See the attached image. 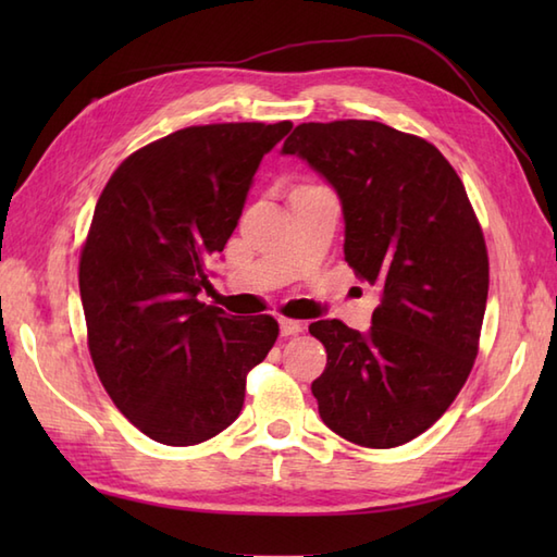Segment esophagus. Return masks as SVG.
I'll return each mask as SVG.
<instances>
[{
	"label": "esophagus",
	"mask_w": 557,
	"mask_h": 557,
	"mask_svg": "<svg viewBox=\"0 0 557 557\" xmlns=\"http://www.w3.org/2000/svg\"><path fill=\"white\" fill-rule=\"evenodd\" d=\"M304 333V325L299 321H287V318H280V335L282 337H294Z\"/></svg>",
	"instance_id": "esophagus-1"
}]
</instances>
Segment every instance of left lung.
I'll list each match as a JSON object with an SVG mask.
<instances>
[{"mask_svg":"<svg viewBox=\"0 0 557 557\" xmlns=\"http://www.w3.org/2000/svg\"><path fill=\"white\" fill-rule=\"evenodd\" d=\"M335 188L345 260L381 289L369 333L318 321L311 393L330 431L397 447L443 417L474 366L488 253L465 184L429 140L381 122L299 124L282 146Z\"/></svg>","mask_w":557,"mask_h":557,"instance_id":"obj_1","label":"left lung"}]
</instances>
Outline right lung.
Here are the masks:
<instances>
[{"mask_svg": "<svg viewBox=\"0 0 557 557\" xmlns=\"http://www.w3.org/2000/svg\"><path fill=\"white\" fill-rule=\"evenodd\" d=\"M289 128H182L126 158L100 194L78 268L90 357L116 409L162 445L227 429L242 413L246 373L275 345V318L239 321L198 294L260 160Z\"/></svg>", "mask_w": 557, "mask_h": 557, "instance_id": "1", "label": "right lung"}]
</instances>
